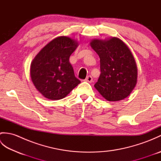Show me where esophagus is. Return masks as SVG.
Listing matches in <instances>:
<instances>
[{
  "label": "esophagus",
  "instance_id": "obj_1",
  "mask_svg": "<svg viewBox=\"0 0 161 161\" xmlns=\"http://www.w3.org/2000/svg\"><path fill=\"white\" fill-rule=\"evenodd\" d=\"M85 81H87V82H92V81H93V78H92V77L91 76V75H88V76L85 79Z\"/></svg>",
  "mask_w": 161,
  "mask_h": 161
}]
</instances>
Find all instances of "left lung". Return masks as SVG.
Listing matches in <instances>:
<instances>
[{
    "instance_id": "left-lung-1",
    "label": "left lung",
    "mask_w": 161,
    "mask_h": 161,
    "mask_svg": "<svg viewBox=\"0 0 161 161\" xmlns=\"http://www.w3.org/2000/svg\"><path fill=\"white\" fill-rule=\"evenodd\" d=\"M90 45L100 59L101 73L95 88L108 101L128 97L138 77L136 61L128 46L117 37L93 39Z\"/></svg>"
}]
</instances>
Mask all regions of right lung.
I'll list each match as a JSON object with an SVG mask.
<instances>
[{"label":"right lung","instance_id":"1","mask_svg":"<svg viewBox=\"0 0 161 161\" xmlns=\"http://www.w3.org/2000/svg\"><path fill=\"white\" fill-rule=\"evenodd\" d=\"M78 46L77 41L59 36L36 54L30 66L32 83L40 93L51 100L63 99L81 81L75 77L69 58Z\"/></svg>","mask_w":161,"mask_h":161}]
</instances>
